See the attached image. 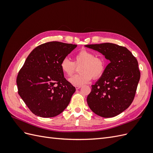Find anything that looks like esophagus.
Segmentation results:
<instances>
[{
    "mask_svg": "<svg viewBox=\"0 0 153 153\" xmlns=\"http://www.w3.org/2000/svg\"><path fill=\"white\" fill-rule=\"evenodd\" d=\"M81 87H82V86H81V85H76V86H75V88H76V90L80 89Z\"/></svg>",
    "mask_w": 153,
    "mask_h": 153,
    "instance_id": "1",
    "label": "esophagus"
}]
</instances>
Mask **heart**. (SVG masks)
<instances>
[{
  "label": "heart",
  "mask_w": 153,
  "mask_h": 153,
  "mask_svg": "<svg viewBox=\"0 0 153 153\" xmlns=\"http://www.w3.org/2000/svg\"><path fill=\"white\" fill-rule=\"evenodd\" d=\"M76 66H80V73L70 78L69 82L75 85H82L89 82L92 77L98 79L102 76L105 71L106 63L103 58L96 57L94 53L82 50L75 55L74 62L66 57L60 64L61 71L68 77H71L75 73Z\"/></svg>",
  "instance_id": "1"
}]
</instances>
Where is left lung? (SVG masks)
<instances>
[{
    "label": "left lung",
    "instance_id": "obj_1",
    "mask_svg": "<svg viewBox=\"0 0 153 153\" xmlns=\"http://www.w3.org/2000/svg\"><path fill=\"white\" fill-rule=\"evenodd\" d=\"M85 47L102 53L110 62L88 95L91 110L103 117H113L127 109L133 101L140 72L137 59L126 47L105 43Z\"/></svg>",
    "mask_w": 153,
    "mask_h": 153
}]
</instances>
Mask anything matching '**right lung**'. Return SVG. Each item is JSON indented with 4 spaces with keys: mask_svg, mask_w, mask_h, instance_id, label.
Wrapping results in <instances>:
<instances>
[{
    "mask_svg": "<svg viewBox=\"0 0 153 153\" xmlns=\"http://www.w3.org/2000/svg\"><path fill=\"white\" fill-rule=\"evenodd\" d=\"M76 45L52 41L32 51L16 78L18 94L31 112L53 117L69 105L75 87L64 77L60 64Z\"/></svg>",
    "mask_w": 153,
    "mask_h": 153,
    "instance_id": "1",
    "label": "right lung"
}]
</instances>
